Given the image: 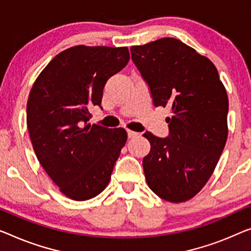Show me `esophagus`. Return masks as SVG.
I'll return each instance as SVG.
<instances>
[{
	"instance_id": "esophagus-1",
	"label": "esophagus",
	"mask_w": 251,
	"mask_h": 251,
	"mask_svg": "<svg viewBox=\"0 0 251 251\" xmlns=\"http://www.w3.org/2000/svg\"><path fill=\"white\" fill-rule=\"evenodd\" d=\"M127 135H128L129 138H133V137H136L140 135V133L134 132V130H130V129H127Z\"/></svg>"
}]
</instances>
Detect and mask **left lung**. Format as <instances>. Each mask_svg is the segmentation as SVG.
Returning a JSON list of instances; mask_svg holds the SVG:
<instances>
[{
  "mask_svg": "<svg viewBox=\"0 0 251 251\" xmlns=\"http://www.w3.org/2000/svg\"><path fill=\"white\" fill-rule=\"evenodd\" d=\"M155 107H169V136L145 132V179L162 200L182 203L206 185L227 138L229 99L215 65L176 38L130 47Z\"/></svg>",
  "mask_w": 251,
  "mask_h": 251,
  "instance_id": "8db88e82",
  "label": "left lung"
}]
</instances>
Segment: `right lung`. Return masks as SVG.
Segmentation results:
<instances>
[{"instance_id":"obj_1","label":"right lung","mask_w":251,"mask_h":251,"mask_svg":"<svg viewBox=\"0 0 251 251\" xmlns=\"http://www.w3.org/2000/svg\"><path fill=\"white\" fill-rule=\"evenodd\" d=\"M128 61L127 47L77 45L56 55L30 90L27 127L33 151L71 200H91L109 184L127 133L87 124L89 108L101 104L107 80Z\"/></svg>"}]
</instances>
